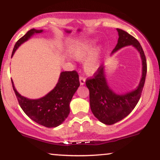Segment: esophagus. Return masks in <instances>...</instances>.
Instances as JSON below:
<instances>
[{"label": "esophagus", "mask_w": 160, "mask_h": 160, "mask_svg": "<svg viewBox=\"0 0 160 160\" xmlns=\"http://www.w3.org/2000/svg\"><path fill=\"white\" fill-rule=\"evenodd\" d=\"M85 82H86V79L84 78V77L82 76H80V85H84L85 84Z\"/></svg>", "instance_id": "1"}]
</instances>
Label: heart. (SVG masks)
I'll use <instances>...</instances> for the list:
<instances>
[{
    "label": "heart",
    "mask_w": 160,
    "mask_h": 160,
    "mask_svg": "<svg viewBox=\"0 0 160 160\" xmlns=\"http://www.w3.org/2000/svg\"><path fill=\"white\" fill-rule=\"evenodd\" d=\"M95 40H86L78 43L73 49V56L77 60L84 63V70L87 74H94L101 65L104 49L102 45H98L95 48Z\"/></svg>",
    "instance_id": "b5f03b06"
}]
</instances>
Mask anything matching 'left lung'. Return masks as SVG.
Instances as JSON below:
<instances>
[{"label":"left lung","mask_w":160,"mask_h":160,"mask_svg":"<svg viewBox=\"0 0 160 160\" xmlns=\"http://www.w3.org/2000/svg\"><path fill=\"white\" fill-rule=\"evenodd\" d=\"M118 41L111 54L127 46H133L140 53L142 62V75L138 86L134 90L119 95L108 86L105 67L101 65L93 78L87 79L86 85L89 90V103L92 113L102 123L114 124L122 120L132 111L141 98L147 74V60L142 47L134 37L122 29L117 28Z\"/></svg>","instance_id":"1"}]
</instances>
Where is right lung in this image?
<instances>
[{"label":"right lung","mask_w":160,"mask_h":160,"mask_svg":"<svg viewBox=\"0 0 160 160\" xmlns=\"http://www.w3.org/2000/svg\"><path fill=\"white\" fill-rule=\"evenodd\" d=\"M42 32L43 30L34 28L28 31L16 43L12 56L24 42L34 34ZM12 85L20 107L25 114L37 123L47 128H53L61 125L68 116L70 102L80 86V81L77 71H62L54 89L38 99L25 98L18 92L12 80Z\"/></svg>","instance_id":"add662e5"}]
</instances>
